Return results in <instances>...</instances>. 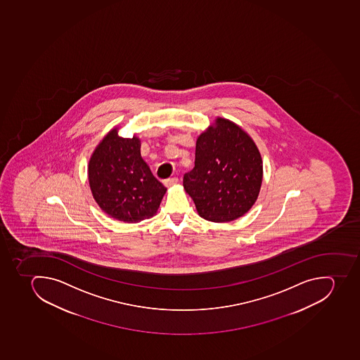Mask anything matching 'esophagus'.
<instances>
[{
  "instance_id": "34e87169",
  "label": "esophagus",
  "mask_w": 360,
  "mask_h": 360,
  "mask_svg": "<svg viewBox=\"0 0 360 360\" xmlns=\"http://www.w3.org/2000/svg\"><path fill=\"white\" fill-rule=\"evenodd\" d=\"M178 184V178H176V176H174V178H169V179H167V180H165V181H164V184H165V187H172V186H174V184Z\"/></svg>"
}]
</instances>
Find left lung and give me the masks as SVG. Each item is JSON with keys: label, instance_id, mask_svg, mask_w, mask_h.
<instances>
[{"label": "left lung", "instance_id": "left-lung-1", "mask_svg": "<svg viewBox=\"0 0 360 360\" xmlns=\"http://www.w3.org/2000/svg\"><path fill=\"white\" fill-rule=\"evenodd\" d=\"M262 179V158L251 136L217 117L197 138L195 167L184 174V188L200 218L221 224L252 209Z\"/></svg>", "mask_w": 360, "mask_h": 360}]
</instances>
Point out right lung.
Returning <instances> with one entry per match:
<instances>
[{
    "label": "right lung",
    "instance_id": "obj_1",
    "mask_svg": "<svg viewBox=\"0 0 360 360\" xmlns=\"http://www.w3.org/2000/svg\"><path fill=\"white\" fill-rule=\"evenodd\" d=\"M136 136H118V127L103 136L89 160L91 193L110 218L138 224L158 213L167 188L142 160Z\"/></svg>",
    "mask_w": 360,
    "mask_h": 360
}]
</instances>
